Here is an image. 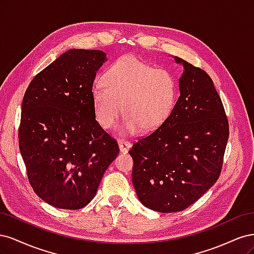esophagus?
<instances>
[{"instance_id": "esophagus-1", "label": "esophagus", "mask_w": 254, "mask_h": 254, "mask_svg": "<svg viewBox=\"0 0 254 254\" xmlns=\"http://www.w3.org/2000/svg\"><path fill=\"white\" fill-rule=\"evenodd\" d=\"M119 146H120L121 152L126 153L129 150V148L131 147V143L126 140H119Z\"/></svg>"}]
</instances>
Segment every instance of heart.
Instances as JSON below:
<instances>
[{
  "instance_id": "b5f03b06",
  "label": "heart",
  "mask_w": 254,
  "mask_h": 254,
  "mask_svg": "<svg viewBox=\"0 0 254 254\" xmlns=\"http://www.w3.org/2000/svg\"><path fill=\"white\" fill-rule=\"evenodd\" d=\"M178 88L173 74L133 55L119 58L91 90L95 117L104 129H111L122 111L123 134L157 130L170 117ZM123 108H121V106Z\"/></svg>"
}]
</instances>
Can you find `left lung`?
<instances>
[{
  "mask_svg": "<svg viewBox=\"0 0 254 254\" xmlns=\"http://www.w3.org/2000/svg\"><path fill=\"white\" fill-rule=\"evenodd\" d=\"M175 60L184 68L178 101L163 124L129 150L139 200L161 213L183 211L214 186L229 139L228 118L210 76Z\"/></svg>",
  "mask_w": 254,
  "mask_h": 254,
  "instance_id": "1",
  "label": "left lung"
}]
</instances>
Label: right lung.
<instances>
[{
	"label": "right lung",
	"mask_w": 254,
	"mask_h": 254,
	"mask_svg": "<svg viewBox=\"0 0 254 254\" xmlns=\"http://www.w3.org/2000/svg\"><path fill=\"white\" fill-rule=\"evenodd\" d=\"M106 54L70 50L38 73L22 102L19 148L30 187L65 210L95 196L119 145L95 120L91 90Z\"/></svg>",
	"instance_id": "1"
}]
</instances>
